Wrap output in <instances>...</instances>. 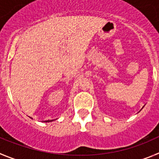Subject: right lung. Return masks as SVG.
Segmentation results:
<instances>
[{"label": "right lung", "mask_w": 159, "mask_h": 159, "mask_svg": "<svg viewBox=\"0 0 159 159\" xmlns=\"http://www.w3.org/2000/svg\"><path fill=\"white\" fill-rule=\"evenodd\" d=\"M53 121V120H48V121H45V122H49V121Z\"/></svg>", "instance_id": "right-lung-1"}]
</instances>
